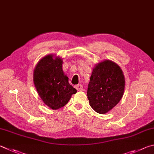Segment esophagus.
<instances>
[{
	"label": "esophagus",
	"instance_id": "34e87169",
	"mask_svg": "<svg viewBox=\"0 0 154 154\" xmlns=\"http://www.w3.org/2000/svg\"><path fill=\"white\" fill-rule=\"evenodd\" d=\"M75 89H77V91H82L83 89V85H80V84H79V85H76L75 86Z\"/></svg>",
	"mask_w": 154,
	"mask_h": 154
}]
</instances>
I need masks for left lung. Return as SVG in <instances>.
Returning a JSON list of instances; mask_svg holds the SVG:
<instances>
[{
	"label": "left lung",
	"mask_w": 154,
	"mask_h": 154,
	"mask_svg": "<svg viewBox=\"0 0 154 154\" xmlns=\"http://www.w3.org/2000/svg\"><path fill=\"white\" fill-rule=\"evenodd\" d=\"M125 84L123 72L117 64L108 60L97 64L87 91L89 105L97 113H107L121 100Z\"/></svg>",
	"instance_id": "obj_1"
}]
</instances>
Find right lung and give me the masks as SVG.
Listing matches in <instances>:
<instances>
[{
	"label": "right lung",
	"mask_w": 154,
	"mask_h": 154,
	"mask_svg": "<svg viewBox=\"0 0 154 154\" xmlns=\"http://www.w3.org/2000/svg\"><path fill=\"white\" fill-rule=\"evenodd\" d=\"M62 64L60 58L49 54L39 61L33 72V83L39 96L52 110L63 107L77 93L64 74Z\"/></svg>",
	"instance_id": "1"
}]
</instances>
